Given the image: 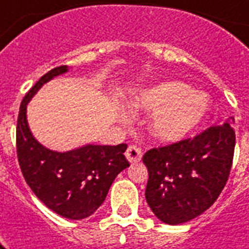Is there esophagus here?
I'll list each match as a JSON object with an SVG mask.
<instances>
[{"label":"esophagus","instance_id":"esophagus-1","mask_svg":"<svg viewBox=\"0 0 249 249\" xmlns=\"http://www.w3.org/2000/svg\"><path fill=\"white\" fill-rule=\"evenodd\" d=\"M125 156L128 158V160L130 163H135V162H139L142 160V149L137 145H129L126 152H125Z\"/></svg>","mask_w":249,"mask_h":249}]
</instances>
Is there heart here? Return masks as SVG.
I'll use <instances>...</instances> for the list:
<instances>
[{"instance_id": "obj_1", "label": "heart", "mask_w": 249, "mask_h": 249, "mask_svg": "<svg viewBox=\"0 0 249 249\" xmlns=\"http://www.w3.org/2000/svg\"><path fill=\"white\" fill-rule=\"evenodd\" d=\"M135 111L153 112L152 134L162 142H178L205 118L208 100L179 82H162L143 89L130 101Z\"/></svg>"}]
</instances>
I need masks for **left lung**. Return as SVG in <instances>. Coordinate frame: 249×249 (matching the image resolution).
<instances>
[{"instance_id": "8db88e82", "label": "left lung", "mask_w": 249, "mask_h": 249, "mask_svg": "<svg viewBox=\"0 0 249 249\" xmlns=\"http://www.w3.org/2000/svg\"><path fill=\"white\" fill-rule=\"evenodd\" d=\"M234 118L210 126L194 138L149 149L145 199L166 224L199 216L218 199L231 173L235 147Z\"/></svg>"}]
</instances>
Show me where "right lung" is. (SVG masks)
<instances>
[{
    "instance_id": "1",
    "label": "right lung",
    "mask_w": 249,
    "mask_h": 249,
    "mask_svg": "<svg viewBox=\"0 0 249 249\" xmlns=\"http://www.w3.org/2000/svg\"><path fill=\"white\" fill-rule=\"evenodd\" d=\"M68 71L67 66L45 73L30 89L18 111L16 149L25 181L50 210L79 220L92 215L105 200L115 177L126 167V144L85 145L70 152H54L33 137L26 120V106L44 83Z\"/></svg>"
}]
</instances>
